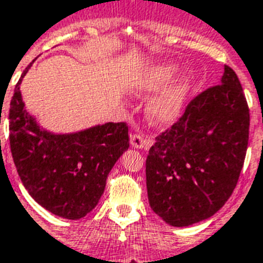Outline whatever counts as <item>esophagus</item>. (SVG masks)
Returning a JSON list of instances; mask_svg holds the SVG:
<instances>
[{"mask_svg": "<svg viewBox=\"0 0 263 263\" xmlns=\"http://www.w3.org/2000/svg\"><path fill=\"white\" fill-rule=\"evenodd\" d=\"M129 142H131V145L134 147V148H148L149 147V140H147V139L144 138V136L139 135V134H132L131 136H129Z\"/></svg>", "mask_w": 263, "mask_h": 263, "instance_id": "obj_1", "label": "esophagus"}]
</instances>
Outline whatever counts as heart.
Instances as JSON below:
<instances>
[{
  "mask_svg": "<svg viewBox=\"0 0 263 263\" xmlns=\"http://www.w3.org/2000/svg\"><path fill=\"white\" fill-rule=\"evenodd\" d=\"M179 70L178 63H159L143 69L132 80L131 92L136 96H145L159 90L145 107L147 118L154 124H171L179 118L195 87L198 74L190 70L176 78Z\"/></svg>",
  "mask_w": 263,
  "mask_h": 263,
  "instance_id": "b5f03b06",
  "label": "heart"
}]
</instances>
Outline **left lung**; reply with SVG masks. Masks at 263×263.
Segmentation results:
<instances>
[{
    "label": "left lung",
    "instance_id": "1",
    "mask_svg": "<svg viewBox=\"0 0 263 263\" xmlns=\"http://www.w3.org/2000/svg\"><path fill=\"white\" fill-rule=\"evenodd\" d=\"M248 101L224 65L219 85L196 96L155 139L145 160L149 206L174 227L213 217L237 186L249 142Z\"/></svg>",
    "mask_w": 263,
    "mask_h": 263
}]
</instances>
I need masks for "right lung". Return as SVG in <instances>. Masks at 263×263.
<instances>
[{
    "label": "right lung",
    "instance_id": "1",
    "mask_svg": "<svg viewBox=\"0 0 263 263\" xmlns=\"http://www.w3.org/2000/svg\"><path fill=\"white\" fill-rule=\"evenodd\" d=\"M34 63V61H33ZM10 111V151L15 168L33 199L57 217L80 219L98 206L107 176L129 147L125 123H105L69 134H54L26 111L20 85Z\"/></svg>",
    "mask_w": 263,
    "mask_h": 263
}]
</instances>
